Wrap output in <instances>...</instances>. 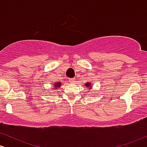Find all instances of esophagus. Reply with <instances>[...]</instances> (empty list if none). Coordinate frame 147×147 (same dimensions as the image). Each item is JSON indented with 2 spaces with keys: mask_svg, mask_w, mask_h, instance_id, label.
Segmentation results:
<instances>
[{
  "mask_svg": "<svg viewBox=\"0 0 147 147\" xmlns=\"http://www.w3.org/2000/svg\"><path fill=\"white\" fill-rule=\"evenodd\" d=\"M69 82H70V83H74V82H75V79H74V78L70 79H69Z\"/></svg>",
  "mask_w": 147,
  "mask_h": 147,
  "instance_id": "esophagus-1",
  "label": "esophagus"
}]
</instances>
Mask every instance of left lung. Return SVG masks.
Masks as SVG:
<instances>
[{
	"mask_svg": "<svg viewBox=\"0 0 147 147\" xmlns=\"http://www.w3.org/2000/svg\"><path fill=\"white\" fill-rule=\"evenodd\" d=\"M85 85H86V87L89 88V87H90V83H86V84H85Z\"/></svg>",
	"mask_w": 147,
	"mask_h": 147,
	"instance_id": "obj_1",
	"label": "left lung"
}]
</instances>
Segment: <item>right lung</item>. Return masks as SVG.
Wrapping results in <instances>:
<instances>
[{"mask_svg": "<svg viewBox=\"0 0 147 147\" xmlns=\"http://www.w3.org/2000/svg\"><path fill=\"white\" fill-rule=\"evenodd\" d=\"M60 84L61 83H55V87H56V88H57V87H58V86L60 85Z\"/></svg>", "mask_w": 147, "mask_h": 147, "instance_id": "add662e5", "label": "right lung"}]
</instances>
